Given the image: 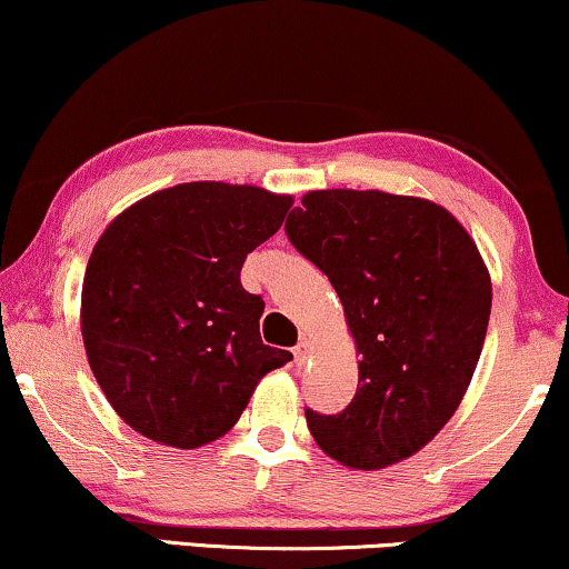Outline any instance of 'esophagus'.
<instances>
[{"label":"esophagus","mask_w":569,"mask_h":569,"mask_svg":"<svg viewBox=\"0 0 569 569\" xmlns=\"http://www.w3.org/2000/svg\"><path fill=\"white\" fill-rule=\"evenodd\" d=\"M307 357H309V341H307V338H301L297 347H293V362L305 365Z\"/></svg>","instance_id":"34e87169"}]
</instances>
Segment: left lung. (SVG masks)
I'll return each instance as SVG.
<instances>
[{
  "label": "left lung",
  "mask_w": 569,
  "mask_h": 569,
  "mask_svg": "<svg viewBox=\"0 0 569 569\" xmlns=\"http://www.w3.org/2000/svg\"><path fill=\"white\" fill-rule=\"evenodd\" d=\"M326 272L357 341L359 386L338 415L307 409L328 457L380 470L420 451L462 401L491 318L476 241L433 201L386 191H309L286 220Z\"/></svg>",
  "instance_id": "obj_1"
}]
</instances>
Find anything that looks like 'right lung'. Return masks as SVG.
<instances>
[{
    "label": "right lung",
    "instance_id": "right-lung-1",
    "mask_svg": "<svg viewBox=\"0 0 569 569\" xmlns=\"http://www.w3.org/2000/svg\"><path fill=\"white\" fill-rule=\"evenodd\" d=\"M291 197L181 183L128 207L86 264V355L114 412L152 441L197 449L228 433L264 372V301L241 286L249 251L283 226Z\"/></svg>",
    "mask_w": 569,
    "mask_h": 569
}]
</instances>
